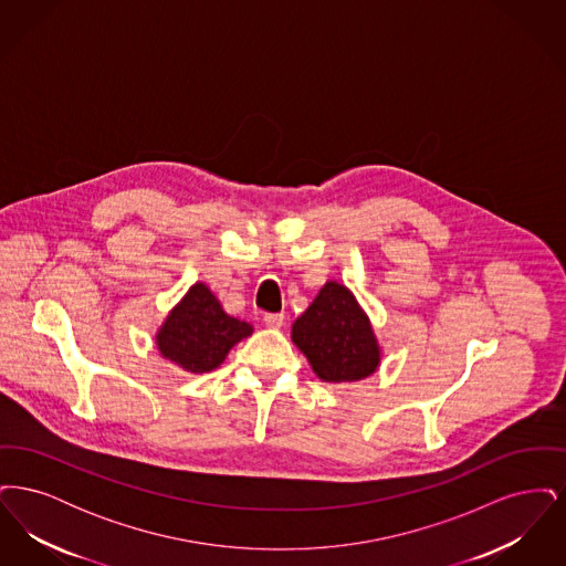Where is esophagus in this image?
Returning a JSON list of instances; mask_svg holds the SVG:
<instances>
[{
  "instance_id": "obj_1",
  "label": "esophagus",
  "mask_w": 566,
  "mask_h": 566,
  "mask_svg": "<svg viewBox=\"0 0 566 566\" xmlns=\"http://www.w3.org/2000/svg\"><path fill=\"white\" fill-rule=\"evenodd\" d=\"M263 323L268 324L270 328H280L284 324V314H265Z\"/></svg>"
}]
</instances>
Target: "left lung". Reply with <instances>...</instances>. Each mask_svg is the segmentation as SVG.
I'll list each match as a JSON object with an SVG mask.
<instances>
[{"mask_svg":"<svg viewBox=\"0 0 566 566\" xmlns=\"http://www.w3.org/2000/svg\"><path fill=\"white\" fill-rule=\"evenodd\" d=\"M291 337L314 374L328 384L365 379L381 363L369 316L350 289L335 280H328L296 318Z\"/></svg>","mask_w":566,"mask_h":566,"instance_id":"obj_1","label":"left lung"}]
</instances>
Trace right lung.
Masks as SVG:
<instances>
[{"label": "right lung", "mask_w": 566, "mask_h": 566, "mask_svg": "<svg viewBox=\"0 0 566 566\" xmlns=\"http://www.w3.org/2000/svg\"><path fill=\"white\" fill-rule=\"evenodd\" d=\"M252 324L229 316L208 284L195 282L157 331L163 358L189 374L220 367L229 350L252 335Z\"/></svg>", "instance_id": "obj_1"}]
</instances>
